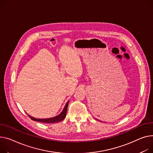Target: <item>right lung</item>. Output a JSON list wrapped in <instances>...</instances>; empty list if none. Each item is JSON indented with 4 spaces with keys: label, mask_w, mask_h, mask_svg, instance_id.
Returning a JSON list of instances; mask_svg holds the SVG:
<instances>
[{
    "label": "right lung",
    "mask_w": 153,
    "mask_h": 153,
    "mask_svg": "<svg viewBox=\"0 0 153 153\" xmlns=\"http://www.w3.org/2000/svg\"><path fill=\"white\" fill-rule=\"evenodd\" d=\"M68 104H69V101L66 103L63 110L62 111V113H61L59 115L54 117H52V118H48V119H36L34 118L32 116H30L29 115V117L32 120H34V121H37V122H40V123H49V124H53V123H58V122L62 121L63 119H65V118L66 117V113H67V109H68Z\"/></svg>",
    "instance_id": "add662e5"
}]
</instances>
